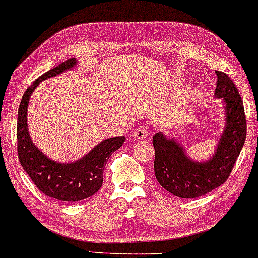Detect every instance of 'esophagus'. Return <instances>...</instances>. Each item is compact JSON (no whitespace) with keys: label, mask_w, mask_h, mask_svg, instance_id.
I'll list each match as a JSON object with an SVG mask.
<instances>
[{"label":"esophagus","mask_w":258,"mask_h":258,"mask_svg":"<svg viewBox=\"0 0 258 258\" xmlns=\"http://www.w3.org/2000/svg\"><path fill=\"white\" fill-rule=\"evenodd\" d=\"M148 127L145 126H140L139 128H137L135 133H133V137H135V139L137 140H143V139H146L148 138Z\"/></svg>","instance_id":"esophagus-1"}]
</instances>
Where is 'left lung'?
<instances>
[{"label": "left lung", "instance_id": "8db88e82", "mask_svg": "<svg viewBox=\"0 0 258 258\" xmlns=\"http://www.w3.org/2000/svg\"><path fill=\"white\" fill-rule=\"evenodd\" d=\"M216 74L218 81L214 97L223 99L225 125L210 159L194 161L178 140L163 132L153 136L156 178L165 190L178 198H198L223 184L245 143L243 101L232 80L221 71Z\"/></svg>", "mask_w": 258, "mask_h": 258}]
</instances>
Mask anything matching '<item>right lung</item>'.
Instances as JSON below:
<instances>
[{
	"instance_id": "add662e5",
	"label": "right lung",
	"mask_w": 258,
	"mask_h": 258,
	"mask_svg": "<svg viewBox=\"0 0 258 258\" xmlns=\"http://www.w3.org/2000/svg\"><path fill=\"white\" fill-rule=\"evenodd\" d=\"M77 65L75 58L48 70L37 78L27 88L18 112V156L20 164L41 193L61 201H80L94 195L103 182V170L106 163L114 151H116L125 137H113L102 140L86 156L73 163H59L48 158L32 142L27 125V109L29 97L41 81L60 75Z\"/></svg>"
}]
</instances>
